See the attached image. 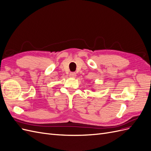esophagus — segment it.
<instances>
[{"label":"esophagus","instance_id":"esophagus-1","mask_svg":"<svg viewBox=\"0 0 151 151\" xmlns=\"http://www.w3.org/2000/svg\"><path fill=\"white\" fill-rule=\"evenodd\" d=\"M69 76H70V77H76V74L75 72H70Z\"/></svg>","mask_w":151,"mask_h":151}]
</instances>
